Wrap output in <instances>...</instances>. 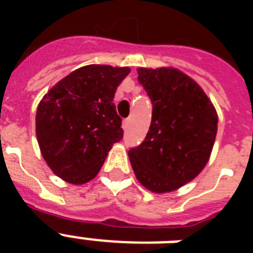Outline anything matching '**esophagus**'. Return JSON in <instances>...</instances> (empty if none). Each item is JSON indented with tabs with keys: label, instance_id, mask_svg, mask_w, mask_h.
<instances>
[{
	"label": "esophagus",
	"instance_id": "34e87169",
	"mask_svg": "<svg viewBox=\"0 0 253 253\" xmlns=\"http://www.w3.org/2000/svg\"><path fill=\"white\" fill-rule=\"evenodd\" d=\"M128 126H130V119H125L122 123L123 130H127V128H128Z\"/></svg>",
	"mask_w": 253,
	"mask_h": 253
}]
</instances>
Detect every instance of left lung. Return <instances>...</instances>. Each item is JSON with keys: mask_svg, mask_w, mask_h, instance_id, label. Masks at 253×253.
Instances as JSON below:
<instances>
[{"mask_svg": "<svg viewBox=\"0 0 253 253\" xmlns=\"http://www.w3.org/2000/svg\"><path fill=\"white\" fill-rule=\"evenodd\" d=\"M136 71L154 110L144 142L128 151L131 167L150 192H173L196 178L209 163L218 114L204 89L180 69Z\"/></svg>", "mask_w": 253, "mask_h": 253, "instance_id": "1", "label": "left lung"}]
</instances>
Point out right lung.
I'll return each instance as SVG.
<instances>
[{"label":"right lung","mask_w":253,"mask_h":253,"mask_svg":"<svg viewBox=\"0 0 253 253\" xmlns=\"http://www.w3.org/2000/svg\"><path fill=\"white\" fill-rule=\"evenodd\" d=\"M128 67L90 64L61 79L38 105L41 154L57 177L73 185L93 180L113 144L123 136L113 103Z\"/></svg>","instance_id":"1"}]
</instances>
